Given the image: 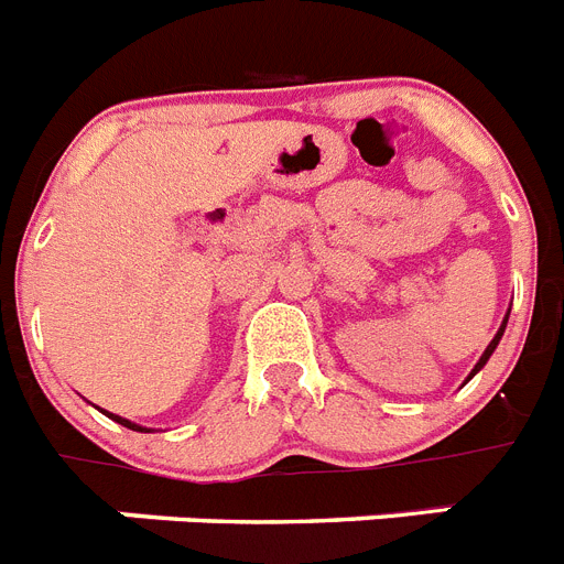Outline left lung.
I'll return each mask as SVG.
<instances>
[{"mask_svg":"<svg viewBox=\"0 0 564 564\" xmlns=\"http://www.w3.org/2000/svg\"><path fill=\"white\" fill-rule=\"evenodd\" d=\"M508 314H511V311H508ZM505 325H508V316H505V322H502V325H499L497 336H494V339H490V345H488V348H485V354H482V356H479V362H476V365H474V370H470V377H468V379H474V377H476V373H479V370H482V368H485V362H488V359H490V354H494V350H497L499 339H502V334H505ZM468 379H465V382H468Z\"/></svg>","mask_w":564,"mask_h":564,"instance_id":"1","label":"left lung"}]
</instances>
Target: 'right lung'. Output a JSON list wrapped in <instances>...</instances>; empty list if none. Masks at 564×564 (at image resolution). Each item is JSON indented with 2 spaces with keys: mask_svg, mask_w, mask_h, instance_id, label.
Masks as SVG:
<instances>
[{
  "mask_svg": "<svg viewBox=\"0 0 564 564\" xmlns=\"http://www.w3.org/2000/svg\"><path fill=\"white\" fill-rule=\"evenodd\" d=\"M102 413H105V416H110V420H113V422H119V425L131 427V431H148V427L137 425V422H131V420H122V416H117V413H108V411H102Z\"/></svg>",
  "mask_w": 564,
  "mask_h": 564,
  "instance_id": "add662e5",
  "label": "right lung"
}]
</instances>
